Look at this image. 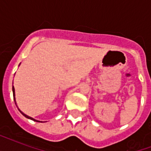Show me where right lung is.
Returning a JSON list of instances; mask_svg holds the SVG:
<instances>
[{
    "label": "right lung",
    "instance_id": "add662e5",
    "mask_svg": "<svg viewBox=\"0 0 151 151\" xmlns=\"http://www.w3.org/2000/svg\"><path fill=\"white\" fill-rule=\"evenodd\" d=\"M12 92H13V97H14V100H15V88H14V86H12ZM15 104H16V103H15ZM17 107H18V106H17ZM18 109H19V108H18ZM19 110L20 113H21V114H22L23 115L24 117H27V118H29V119H31V120H33V121H35V122H39V121H37V120L34 119V118H32V117H29V116H27V115H26L25 114H23V113H22V111L19 110Z\"/></svg>",
    "mask_w": 151,
    "mask_h": 151
}]
</instances>
